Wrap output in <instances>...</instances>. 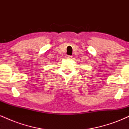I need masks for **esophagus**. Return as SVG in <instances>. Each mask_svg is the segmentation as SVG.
Masks as SVG:
<instances>
[{"mask_svg":"<svg viewBox=\"0 0 129 129\" xmlns=\"http://www.w3.org/2000/svg\"><path fill=\"white\" fill-rule=\"evenodd\" d=\"M66 57L67 59H70L72 57V56H69V55H66Z\"/></svg>","mask_w":129,"mask_h":129,"instance_id":"obj_1","label":"esophagus"}]
</instances>
